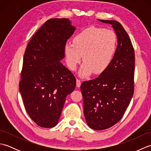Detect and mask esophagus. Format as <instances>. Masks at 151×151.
<instances>
[{
  "label": "esophagus",
  "mask_w": 151,
  "mask_h": 151,
  "mask_svg": "<svg viewBox=\"0 0 151 151\" xmlns=\"http://www.w3.org/2000/svg\"><path fill=\"white\" fill-rule=\"evenodd\" d=\"M81 85V81L79 79H76V87L79 88Z\"/></svg>",
  "instance_id": "esophagus-1"
}]
</instances>
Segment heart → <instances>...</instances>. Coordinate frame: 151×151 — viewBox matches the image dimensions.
<instances>
[{"label":"heart","instance_id":"obj_1","mask_svg":"<svg viewBox=\"0 0 151 151\" xmlns=\"http://www.w3.org/2000/svg\"><path fill=\"white\" fill-rule=\"evenodd\" d=\"M117 37L114 31L89 27L74 37L72 43H66L64 52L69 68L75 70L82 60L84 62L79 75L87 76L93 72L101 74L108 68L117 49Z\"/></svg>","mask_w":151,"mask_h":151}]
</instances>
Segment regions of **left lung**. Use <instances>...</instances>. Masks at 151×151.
<instances>
[{"label": "left lung", "instance_id": "obj_1", "mask_svg": "<svg viewBox=\"0 0 151 151\" xmlns=\"http://www.w3.org/2000/svg\"><path fill=\"white\" fill-rule=\"evenodd\" d=\"M110 24L117 37L116 51L108 68L99 77L82 82L86 122L92 129H107L123 117L134 93V50L129 35L117 21L101 20Z\"/></svg>", "mask_w": 151, "mask_h": 151}]
</instances>
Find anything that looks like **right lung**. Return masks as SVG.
I'll use <instances>...</instances> for the list:
<instances>
[{"label": "right lung", "instance_id": "add662e5", "mask_svg": "<svg viewBox=\"0 0 151 151\" xmlns=\"http://www.w3.org/2000/svg\"><path fill=\"white\" fill-rule=\"evenodd\" d=\"M75 29L68 19H49L25 50L19 91L28 114L41 127L58 123L66 97L76 87L75 77L60 62Z\"/></svg>", "mask_w": 151, "mask_h": 151}]
</instances>
